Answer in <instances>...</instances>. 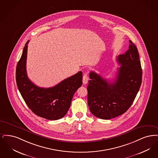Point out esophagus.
Returning a JSON list of instances; mask_svg holds the SVG:
<instances>
[{"label":"esophagus","instance_id":"obj_1","mask_svg":"<svg viewBox=\"0 0 158 158\" xmlns=\"http://www.w3.org/2000/svg\"><path fill=\"white\" fill-rule=\"evenodd\" d=\"M89 81V77H88V74L87 73L84 74V75L83 76V79H82V82L84 84H86Z\"/></svg>","mask_w":158,"mask_h":158}]
</instances>
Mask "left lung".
<instances>
[{
    "mask_svg": "<svg viewBox=\"0 0 158 158\" xmlns=\"http://www.w3.org/2000/svg\"><path fill=\"white\" fill-rule=\"evenodd\" d=\"M129 42L127 51L117 58L121 67L113 82L94 71L89 73L88 105L97 117L109 120L123 114L130 108L140 87L142 69L139 52L135 45L131 40Z\"/></svg>",
    "mask_w": 158,
    "mask_h": 158,
    "instance_id": "8db88e82",
    "label": "left lung"
}]
</instances>
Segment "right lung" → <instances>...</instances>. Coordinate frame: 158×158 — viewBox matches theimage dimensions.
<instances>
[{
    "instance_id": "add662e5",
    "label": "right lung",
    "mask_w": 158,
    "mask_h": 158,
    "mask_svg": "<svg viewBox=\"0 0 158 158\" xmlns=\"http://www.w3.org/2000/svg\"><path fill=\"white\" fill-rule=\"evenodd\" d=\"M28 42L16 66V81L18 89L28 107L36 115L50 120L60 119L67 114L74 93L82 85V72L79 71L52 87H38L31 82L27 74Z\"/></svg>"
}]
</instances>
